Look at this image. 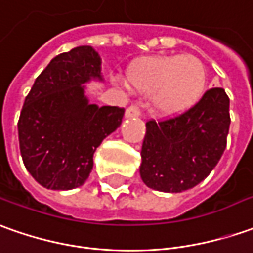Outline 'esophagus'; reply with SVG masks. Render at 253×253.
I'll return each instance as SVG.
<instances>
[{"label":"esophagus","instance_id":"esophagus-1","mask_svg":"<svg viewBox=\"0 0 253 253\" xmlns=\"http://www.w3.org/2000/svg\"><path fill=\"white\" fill-rule=\"evenodd\" d=\"M140 115V106L139 104H130L128 108H126V111H125V117H128V118H130V117H139Z\"/></svg>","mask_w":253,"mask_h":253}]
</instances>
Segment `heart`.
I'll return each mask as SVG.
<instances>
[{"label": "heart", "instance_id": "obj_1", "mask_svg": "<svg viewBox=\"0 0 253 253\" xmlns=\"http://www.w3.org/2000/svg\"><path fill=\"white\" fill-rule=\"evenodd\" d=\"M130 87L152 93V108L160 117H175L188 111L206 87V68L195 55H152L136 59L128 69Z\"/></svg>", "mask_w": 253, "mask_h": 253}]
</instances>
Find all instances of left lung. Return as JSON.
Returning <instances> with one entry per match:
<instances>
[{
	"label": "left lung",
	"mask_w": 253,
	"mask_h": 253,
	"mask_svg": "<svg viewBox=\"0 0 253 253\" xmlns=\"http://www.w3.org/2000/svg\"><path fill=\"white\" fill-rule=\"evenodd\" d=\"M230 99L213 87L182 114L146 123L140 178L149 188L177 194L196 186L216 167L227 146Z\"/></svg>",
	"instance_id": "8db88e82"
}]
</instances>
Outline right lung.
Masks as SVG:
<instances>
[{"instance_id": "add662e5", "label": "right lung", "mask_w": 253, "mask_h": 253, "mask_svg": "<svg viewBox=\"0 0 253 253\" xmlns=\"http://www.w3.org/2000/svg\"><path fill=\"white\" fill-rule=\"evenodd\" d=\"M101 81V59L90 45L50 61L36 78L20 111L18 133L26 170L47 189L84 184L93 154L123 121L120 107L90 104L83 83Z\"/></svg>"}]
</instances>
